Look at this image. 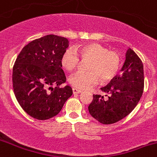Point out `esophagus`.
Returning a JSON list of instances; mask_svg holds the SVG:
<instances>
[{
    "instance_id": "34e87169",
    "label": "esophagus",
    "mask_w": 157,
    "mask_h": 157,
    "mask_svg": "<svg viewBox=\"0 0 157 157\" xmlns=\"http://www.w3.org/2000/svg\"><path fill=\"white\" fill-rule=\"evenodd\" d=\"M82 90L80 89H77V88H74L73 89V92H74V94H80V93L82 92Z\"/></svg>"
}]
</instances>
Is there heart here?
I'll list each match as a JSON object with an SVG mask.
<instances>
[{"label":"heart","mask_w":157,"mask_h":157,"mask_svg":"<svg viewBox=\"0 0 157 157\" xmlns=\"http://www.w3.org/2000/svg\"><path fill=\"white\" fill-rule=\"evenodd\" d=\"M80 56L83 60H90L87 64L90 71H78L70 77V83L77 88L88 89L97 84L100 80H109L117 74L121 64V57L117 51H109L99 43H86L69 48L62 57V64L68 71H73L78 65Z\"/></svg>","instance_id":"1"}]
</instances>
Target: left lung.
Instances as JSON below:
<instances>
[{"label":"left lung","instance_id":"8db88e82","mask_svg":"<svg viewBox=\"0 0 157 157\" xmlns=\"http://www.w3.org/2000/svg\"><path fill=\"white\" fill-rule=\"evenodd\" d=\"M144 87V64L137 54L129 48L121 73L100 88L107 97L93 95L94 98L88 106L90 114L103 124L118 122L137 105Z\"/></svg>","mask_w":157,"mask_h":157}]
</instances>
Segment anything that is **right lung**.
<instances>
[{"instance_id": "add662e5", "label": "right lung", "mask_w": 157, "mask_h": 157, "mask_svg": "<svg viewBox=\"0 0 157 157\" xmlns=\"http://www.w3.org/2000/svg\"><path fill=\"white\" fill-rule=\"evenodd\" d=\"M68 47L67 38L46 35L24 47L17 57L12 74L13 92L22 109L35 119L55 117L73 94L68 85L59 86L67 80L62 57Z\"/></svg>"}]
</instances>
